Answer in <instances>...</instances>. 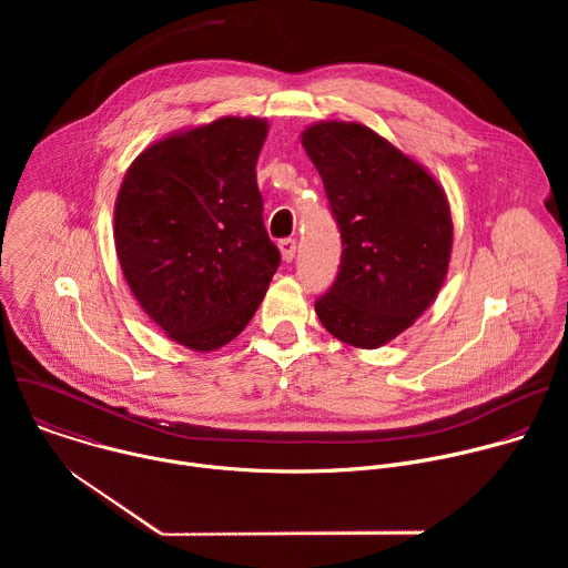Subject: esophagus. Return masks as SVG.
I'll return each mask as SVG.
<instances>
[{
  "mask_svg": "<svg viewBox=\"0 0 568 568\" xmlns=\"http://www.w3.org/2000/svg\"><path fill=\"white\" fill-rule=\"evenodd\" d=\"M278 250H281V256L285 263H292L294 256H296V240L294 237H285L278 242Z\"/></svg>",
  "mask_w": 568,
  "mask_h": 568,
  "instance_id": "esophagus-1",
  "label": "esophagus"
}]
</instances>
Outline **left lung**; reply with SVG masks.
Masks as SVG:
<instances>
[{"instance_id":"8db88e82","label":"left lung","mask_w":568,"mask_h":568,"mask_svg":"<svg viewBox=\"0 0 568 568\" xmlns=\"http://www.w3.org/2000/svg\"><path fill=\"white\" fill-rule=\"evenodd\" d=\"M342 231L337 281L316 303L333 337L379 348L438 296L454 224L445 189L409 154L362 123L318 121L301 132Z\"/></svg>"}]
</instances>
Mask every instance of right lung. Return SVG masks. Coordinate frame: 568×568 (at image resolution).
I'll return each instance as SVG.
<instances>
[{
  "label": "right lung",
  "instance_id": "right-lung-1",
  "mask_svg": "<svg viewBox=\"0 0 568 568\" xmlns=\"http://www.w3.org/2000/svg\"><path fill=\"white\" fill-rule=\"evenodd\" d=\"M270 123L222 116L150 143L114 204V245L141 310L209 353L256 314L281 254L263 224L256 161Z\"/></svg>",
  "mask_w": 568,
  "mask_h": 568
}]
</instances>
